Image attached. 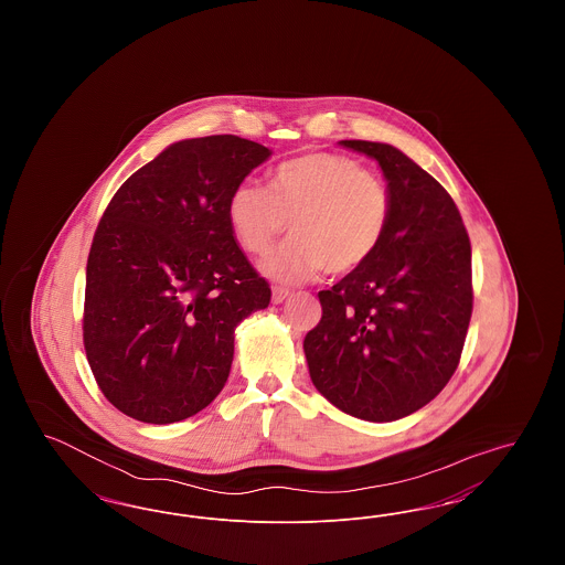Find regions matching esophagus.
<instances>
[{"instance_id": "esophagus-1", "label": "esophagus", "mask_w": 565, "mask_h": 565, "mask_svg": "<svg viewBox=\"0 0 565 565\" xmlns=\"http://www.w3.org/2000/svg\"><path fill=\"white\" fill-rule=\"evenodd\" d=\"M288 296H290V290L275 286V288H273V298H270V300H273L275 305H279V302H284Z\"/></svg>"}]
</instances>
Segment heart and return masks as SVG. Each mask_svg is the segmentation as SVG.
<instances>
[{"mask_svg":"<svg viewBox=\"0 0 565 565\" xmlns=\"http://www.w3.org/2000/svg\"><path fill=\"white\" fill-rule=\"evenodd\" d=\"M226 220L245 254L265 256L290 222L292 239L265 263L275 281L296 284L364 267L392 220V194L362 162L313 152L277 164L267 189L242 182L231 192Z\"/></svg>","mask_w":565,"mask_h":565,"instance_id":"obj_1","label":"heart"}]
</instances>
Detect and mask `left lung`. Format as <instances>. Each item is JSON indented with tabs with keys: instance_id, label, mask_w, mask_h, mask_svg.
<instances>
[{
	"instance_id": "8db88e82",
	"label": "left lung",
	"mask_w": 565,
	"mask_h": 565,
	"mask_svg": "<svg viewBox=\"0 0 565 565\" xmlns=\"http://www.w3.org/2000/svg\"><path fill=\"white\" fill-rule=\"evenodd\" d=\"M375 159L392 220L375 256L320 292L305 337L326 401L366 422H394L438 396L456 373L472 316V252L451 194L390 143L345 139Z\"/></svg>"
}]
</instances>
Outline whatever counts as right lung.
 <instances>
[{
	"instance_id": "right-lung-1",
	"label": "right lung",
	"mask_w": 565,
	"mask_h": 565,
	"mask_svg": "<svg viewBox=\"0 0 565 565\" xmlns=\"http://www.w3.org/2000/svg\"><path fill=\"white\" fill-rule=\"evenodd\" d=\"M269 157L237 135L184 139L111 196L88 252L82 339L120 413L173 424L222 392L235 328L270 302L269 281L231 233L226 203Z\"/></svg>"
}]
</instances>
